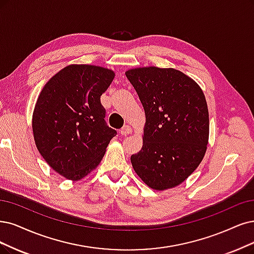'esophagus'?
<instances>
[{
    "mask_svg": "<svg viewBox=\"0 0 254 254\" xmlns=\"http://www.w3.org/2000/svg\"><path fill=\"white\" fill-rule=\"evenodd\" d=\"M120 133H121V135L127 136L128 134L132 133V127H130L129 126H125L124 127H122V128L120 129Z\"/></svg>",
    "mask_w": 254,
    "mask_h": 254,
    "instance_id": "obj_1",
    "label": "esophagus"
}]
</instances>
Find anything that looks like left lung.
I'll return each mask as SVG.
<instances>
[{"instance_id":"obj_1","label":"left lung","mask_w":254,"mask_h":254,"mask_svg":"<svg viewBox=\"0 0 254 254\" xmlns=\"http://www.w3.org/2000/svg\"><path fill=\"white\" fill-rule=\"evenodd\" d=\"M145 112L136 174L153 190L181 184L201 163L209 136L207 103L199 84L179 70L146 67L126 72Z\"/></svg>"}]
</instances>
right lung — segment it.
<instances>
[{
    "label": "right lung",
    "mask_w": 254,
    "mask_h": 254,
    "mask_svg": "<svg viewBox=\"0 0 254 254\" xmlns=\"http://www.w3.org/2000/svg\"><path fill=\"white\" fill-rule=\"evenodd\" d=\"M114 76L97 65L70 64L45 84L37 98L32 116L36 147L65 179L77 181L95 170L117 134L107 125L100 102Z\"/></svg>",
    "instance_id": "right-lung-1"
}]
</instances>
